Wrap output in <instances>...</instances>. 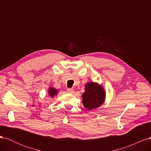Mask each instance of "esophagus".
I'll return each mask as SVG.
<instances>
[{"mask_svg":"<svg viewBox=\"0 0 151 151\" xmlns=\"http://www.w3.org/2000/svg\"><path fill=\"white\" fill-rule=\"evenodd\" d=\"M67 92L68 93H74V90L73 89H72V88H68L67 89Z\"/></svg>","mask_w":151,"mask_h":151,"instance_id":"obj_1","label":"esophagus"}]
</instances>
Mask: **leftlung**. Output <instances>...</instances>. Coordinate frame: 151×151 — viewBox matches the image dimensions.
<instances>
[{
    "instance_id": "8db88e82",
    "label": "left lung",
    "mask_w": 151,
    "mask_h": 151,
    "mask_svg": "<svg viewBox=\"0 0 151 151\" xmlns=\"http://www.w3.org/2000/svg\"><path fill=\"white\" fill-rule=\"evenodd\" d=\"M82 97L84 107L91 110L100 106L103 103L105 92L102 86H99L97 83H89L86 85L85 92Z\"/></svg>"
}]
</instances>
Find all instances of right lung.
<instances>
[{"label":"right lung","instance_id":"right-lung-1","mask_svg":"<svg viewBox=\"0 0 151 151\" xmlns=\"http://www.w3.org/2000/svg\"><path fill=\"white\" fill-rule=\"evenodd\" d=\"M48 93H49V95L50 96H51L52 98H53L55 95L57 94V90L53 88H49Z\"/></svg>","mask_w":151,"mask_h":151}]
</instances>
